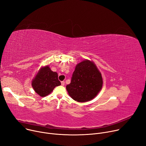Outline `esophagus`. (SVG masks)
Returning <instances> with one entry per match:
<instances>
[{"instance_id":"esophagus-1","label":"esophagus","mask_w":146,"mask_h":146,"mask_svg":"<svg viewBox=\"0 0 146 146\" xmlns=\"http://www.w3.org/2000/svg\"><path fill=\"white\" fill-rule=\"evenodd\" d=\"M61 85H62V86H64V81L61 82Z\"/></svg>"}]
</instances>
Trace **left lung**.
<instances>
[{"label":"left lung","instance_id":"left-lung-1","mask_svg":"<svg viewBox=\"0 0 146 146\" xmlns=\"http://www.w3.org/2000/svg\"><path fill=\"white\" fill-rule=\"evenodd\" d=\"M102 86L100 72L93 62L86 60L76 66L71 82L66 86V89L74 100L83 102L93 99Z\"/></svg>","mask_w":146,"mask_h":146}]
</instances>
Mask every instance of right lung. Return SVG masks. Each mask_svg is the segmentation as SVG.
Segmentation results:
<instances>
[{"mask_svg":"<svg viewBox=\"0 0 146 146\" xmlns=\"http://www.w3.org/2000/svg\"><path fill=\"white\" fill-rule=\"evenodd\" d=\"M60 84L58 73L52 72L48 66L42 68L32 82L34 91L41 97L48 95L55 87Z\"/></svg>","mask_w":146,"mask_h":146,"instance_id":"add662e5","label":"right lung"}]
</instances>
